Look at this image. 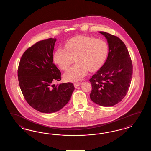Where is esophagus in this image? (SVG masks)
Listing matches in <instances>:
<instances>
[{
    "label": "esophagus",
    "mask_w": 151,
    "mask_h": 151,
    "mask_svg": "<svg viewBox=\"0 0 151 151\" xmlns=\"http://www.w3.org/2000/svg\"><path fill=\"white\" fill-rule=\"evenodd\" d=\"M81 84V82H75V83H74V86H75V87H77L78 86H80V85Z\"/></svg>",
    "instance_id": "obj_1"
}]
</instances>
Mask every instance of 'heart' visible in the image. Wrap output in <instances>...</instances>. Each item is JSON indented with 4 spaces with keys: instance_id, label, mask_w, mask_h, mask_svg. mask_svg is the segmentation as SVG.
<instances>
[{
    "instance_id": "heart-1",
    "label": "heart",
    "mask_w": 151,
    "mask_h": 151,
    "mask_svg": "<svg viewBox=\"0 0 151 151\" xmlns=\"http://www.w3.org/2000/svg\"><path fill=\"white\" fill-rule=\"evenodd\" d=\"M66 49L59 48L55 52L54 60L63 70H67L75 62L76 64L65 73L67 81H78L85 77L90 70L99 69L108 54L105 41L92 37L78 36L70 39Z\"/></svg>"
}]
</instances>
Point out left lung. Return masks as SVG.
Instances as JSON below:
<instances>
[{"label": "left lung", "instance_id": "obj_1", "mask_svg": "<svg viewBox=\"0 0 151 151\" xmlns=\"http://www.w3.org/2000/svg\"><path fill=\"white\" fill-rule=\"evenodd\" d=\"M105 37L109 54L105 64L90 79V99L102 106H112L126 95L133 73L132 63L128 50L119 37L99 32Z\"/></svg>", "mask_w": 151, "mask_h": 151}]
</instances>
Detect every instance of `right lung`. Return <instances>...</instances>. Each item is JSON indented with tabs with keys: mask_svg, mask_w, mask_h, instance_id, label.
Instances as JSON below:
<instances>
[{
	"mask_svg": "<svg viewBox=\"0 0 151 151\" xmlns=\"http://www.w3.org/2000/svg\"><path fill=\"white\" fill-rule=\"evenodd\" d=\"M56 39L38 41L23 54L18 69L19 83L29 105L40 112H57L69 102L75 87L61 80V72L53 63Z\"/></svg>",
	"mask_w": 151,
	"mask_h": 151,
	"instance_id": "right-lung-1",
	"label": "right lung"
}]
</instances>
